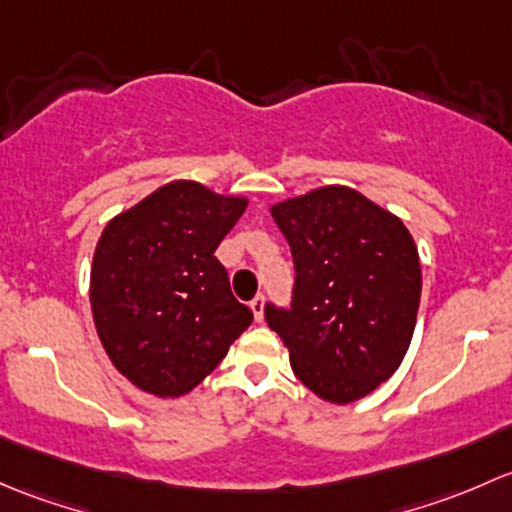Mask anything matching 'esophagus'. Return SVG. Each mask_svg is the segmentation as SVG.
Returning <instances> with one entry per match:
<instances>
[{
  "mask_svg": "<svg viewBox=\"0 0 512 512\" xmlns=\"http://www.w3.org/2000/svg\"><path fill=\"white\" fill-rule=\"evenodd\" d=\"M263 308H266V300H263V295H256V298L251 300V310H254L256 323H263Z\"/></svg>",
  "mask_w": 512,
  "mask_h": 512,
  "instance_id": "34e87169",
  "label": "esophagus"
}]
</instances>
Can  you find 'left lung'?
I'll use <instances>...</instances> for the list:
<instances>
[{"label":"left lung","mask_w":512,"mask_h":512,"mask_svg":"<svg viewBox=\"0 0 512 512\" xmlns=\"http://www.w3.org/2000/svg\"><path fill=\"white\" fill-rule=\"evenodd\" d=\"M291 246L293 303L266 305L295 377L320 399L350 404L387 382L412 342L419 251L404 221L357 189L330 184L271 207Z\"/></svg>","instance_id":"8db88e82"}]
</instances>
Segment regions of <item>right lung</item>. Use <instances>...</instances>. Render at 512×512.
I'll use <instances>...</instances> for the list:
<instances>
[{"label": "right lung", "mask_w": 512, "mask_h": 512, "mask_svg": "<svg viewBox=\"0 0 512 512\" xmlns=\"http://www.w3.org/2000/svg\"><path fill=\"white\" fill-rule=\"evenodd\" d=\"M246 204L175 179L105 224L91 266L93 323L115 370L142 392H192L254 320L214 256Z\"/></svg>", "instance_id": "1"}]
</instances>
